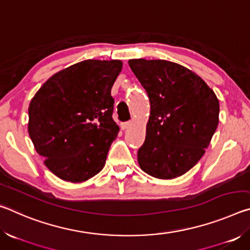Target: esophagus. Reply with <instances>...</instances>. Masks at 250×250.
<instances>
[{
  "mask_svg": "<svg viewBox=\"0 0 250 250\" xmlns=\"http://www.w3.org/2000/svg\"><path fill=\"white\" fill-rule=\"evenodd\" d=\"M131 126V122H125V124H121V129L125 130Z\"/></svg>",
  "mask_w": 250,
  "mask_h": 250,
  "instance_id": "esophagus-1",
  "label": "esophagus"
}]
</instances>
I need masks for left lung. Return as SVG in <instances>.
<instances>
[{"label": "left lung", "mask_w": 250, "mask_h": 250, "mask_svg": "<svg viewBox=\"0 0 250 250\" xmlns=\"http://www.w3.org/2000/svg\"><path fill=\"white\" fill-rule=\"evenodd\" d=\"M150 99L146 141L138 151L141 170L171 180L191 170L218 125L219 103L200 76L163 59H130Z\"/></svg>", "instance_id": "left-lung-1"}]
</instances>
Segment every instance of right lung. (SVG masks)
I'll use <instances>...</instances> for the list:
<instances>
[{"label":"right lung","instance_id":"right-lung-1","mask_svg":"<svg viewBox=\"0 0 250 250\" xmlns=\"http://www.w3.org/2000/svg\"><path fill=\"white\" fill-rule=\"evenodd\" d=\"M118 59H87L54 74L28 107V134L44 164L59 179L80 183L103 170L119 132L111 88Z\"/></svg>","mask_w":250,"mask_h":250}]
</instances>
